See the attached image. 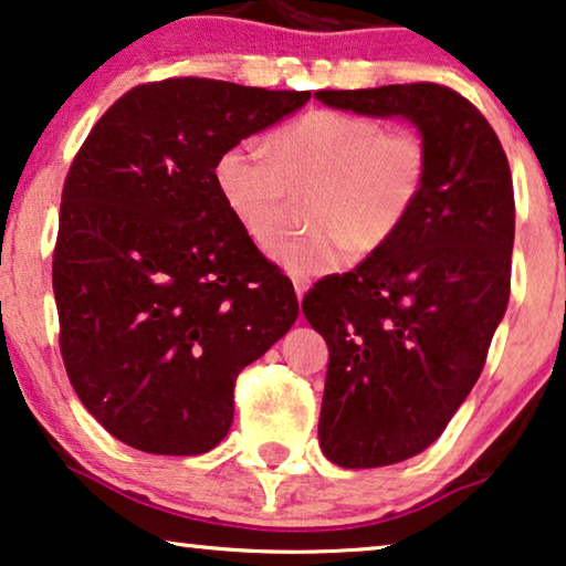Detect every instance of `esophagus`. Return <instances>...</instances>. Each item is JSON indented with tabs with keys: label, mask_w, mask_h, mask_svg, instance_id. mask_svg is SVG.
Returning <instances> with one entry per match:
<instances>
[{
	"label": "esophagus",
	"mask_w": 566,
	"mask_h": 566,
	"mask_svg": "<svg viewBox=\"0 0 566 566\" xmlns=\"http://www.w3.org/2000/svg\"><path fill=\"white\" fill-rule=\"evenodd\" d=\"M293 289H296L298 301H304V293L308 289V281H306V277H293Z\"/></svg>",
	"instance_id": "1"
}]
</instances>
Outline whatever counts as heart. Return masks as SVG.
<instances>
[{"label": "heart", "instance_id": "1", "mask_svg": "<svg viewBox=\"0 0 566 566\" xmlns=\"http://www.w3.org/2000/svg\"><path fill=\"white\" fill-rule=\"evenodd\" d=\"M430 149L412 128L368 115L308 111L270 138H242L216 157L213 180L247 234L268 247L293 196H306V231L277 239L273 258L293 277L339 270L399 234L424 196Z\"/></svg>", "mask_w": 566, "mask_h": 566}]
</instances>
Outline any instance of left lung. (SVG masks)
Listing matches in <instances>:
<instances>
[{"label": "left lung", "mask_w": 566, "mask_h": 566, "mask_svg": "<svg viewBox=\"0 0 566 566\" xmlns=\"http://www.w3.org/2000/svg\"><path fill=\"white\" fill-rule=\"evenodd\" d=\"M314 97L415 123L430 149L424 196L399 234L301 304L329 347L324 455L345 469L389 467L436 443L482 374L510 298L513 177L484 115L443 84Z\"/></svg>", "instance_id": "left-lung-1"}]
</instances>
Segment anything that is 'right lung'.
Returning <instances> with one entry per match:
<instances>
[{
    "mask_svg": "<svg viewBox=\"0 0 566 566\" xmlns=\"http://www.w3.org/2000/svg\"><path fill=\"white\" fill-rule=\"evenodd\" d=\"M312 92L175 76L138 84L90 130L61 192L53 296L69 381L136 451L198 455L234 420V381L298 316L213 180L227 146Z\"/></svg>",
    "mask_w": 566,
    "mask_h": 566,
    "instance_id": "add662e5",
    "label": "right lung"
}]
</instances>
